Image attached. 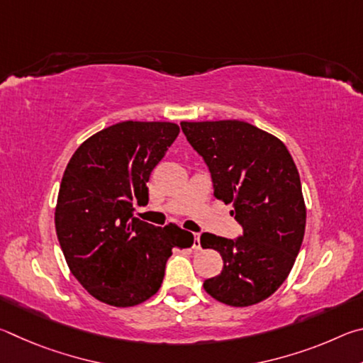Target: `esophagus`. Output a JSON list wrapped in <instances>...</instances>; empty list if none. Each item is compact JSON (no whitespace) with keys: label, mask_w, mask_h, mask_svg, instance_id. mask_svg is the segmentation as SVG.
<instances>
[{"label":"esophagus","mask_w":363,"mask_h":363,"mask_svg":"<svg viewBox=\"0 0 363 363\" xmlns=\"http://www.w3.org/2000/svg\"><path fill=\"white\" fill-rule=\"evenodd\" d=\"M194 250H196V251H199V250H201V245H200V235H199V233H194Z\"/></svg>","instance_id":"34e87169"}]
</instances>
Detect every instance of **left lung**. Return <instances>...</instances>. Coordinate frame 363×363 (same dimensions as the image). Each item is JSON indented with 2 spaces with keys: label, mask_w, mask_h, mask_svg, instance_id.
Listing matches in <instances>:
<instances>
[{
  "label": "left lung",
  "mask_w": 363,
  "mask_h": 363,
  "mask_svg": "<svg viewBox=\"0 0 363 363\" xmlns=\"http://www.w3.org/2000/svg\"><path fill=\"white\" fill-rule=\"evenodd\" d=\"M181 128L210 168L214 196L233 205L230 214L243 227L235 240L201 233V247L224 261L205 291L233 307L261 303L286 280L304 238L296 164L279 138L247 121H182Z\"/></svg>",
  "instance_id": "left-lung-1"
}]
</instances>
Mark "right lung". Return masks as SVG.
<instances>
[{"label": "right lung", "mask_w": 363, "mask_h": 363, "mask_svg": "<svg viewBox=\"0 0 363 363\" xmlns=\"http://www.w3.org/2000/svg\"><path fill=\"white\" fill-rule=\"evenodd\" d=\"M179 134L168 121H121L78 147L59 187L57 238L70 272L91 296L131 307L155 294L174 248L194 235L176 224L155 227L133 216L149 201L147 182Z\"/></svg>", "instance_id": "obj_1"}]
</instances>
